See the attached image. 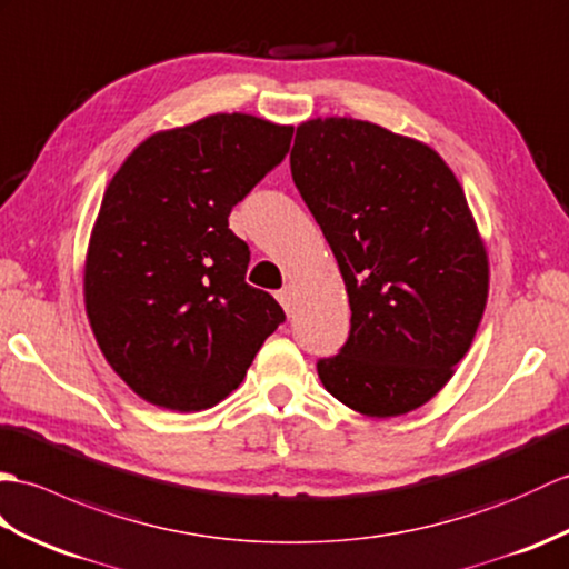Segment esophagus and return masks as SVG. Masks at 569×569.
<instances>
[{"mask_svg": "<svg viewBox=\"0 0 569 569\" xmlns=\"http://www.w3.org/2000/svg\"><path fill=\"white\" fill-rule=\"evenodd\" d=\"M292 297H295L292 287H282L280 292H277V301H280L282 309H284L287 313H292Z\"/></svg>", "mask_w": 569, "mask_h": 569, "instance_id": "34e87169", "label": "esophagus"}]
</instances>
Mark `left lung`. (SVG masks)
I'll return each mask as SVG.
<instances>
[{"label": "left lung", "instance_id": "1", "mask_svg": "<svg viewBox=\"0 0 569 569\" xmlns=\"http://www.w3.org/2000/svg\"><path fill=\"white\" fill-rule=\"evenodd\" d=\"M292 180L338 260L350 333L323 387L372 419L423 407L470 350L489 262L456 174L433 148L358 119L297 126Z\"/></svg>", "mask_w": 569, "mask_h": 569}]
</instances>
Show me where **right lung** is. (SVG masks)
<instances>
[{
    "instance_id": "add662e5",
    "label": "right lung",
    "mask_w": 569,
    "mask_h": 569,
    "mask_svg": "<svg viewBox=\"0 0 569 569\" xmlns=\"http://www.w3.org/2000/svg\"><path fill=\"white\" fill-rule=\"evenodd\" d=\"M292 126L211 113L153 133L113 174L84 260V309L111 370L138 397L201 411L243 382L284 321L246 282L229 213L284 160Z\"/></svg>"
}]
</instances>
